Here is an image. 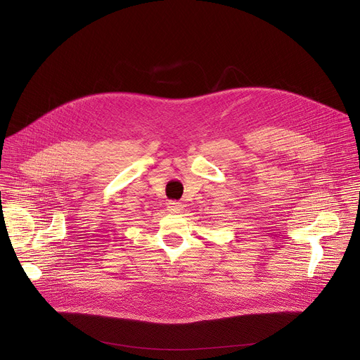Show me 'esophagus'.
Here are the masks:
<instances>
[{
    "mask_svg": "<svg viewBox=\"0 0 360 360\" xmlns=\"http://www.w3.org/2000/svg\"><path fill=\"white\" fill-rule=\"evenodd\" d=\"M168 211L171 214H179L182 211V203L181 202H175V200L168 202Z\"/></svg>",
    "mask_w": 360,
    "mask_h": 360,
    "instance_id": "obj_1",
    "label": "esophagus"
}]
</instances>
